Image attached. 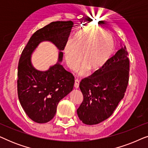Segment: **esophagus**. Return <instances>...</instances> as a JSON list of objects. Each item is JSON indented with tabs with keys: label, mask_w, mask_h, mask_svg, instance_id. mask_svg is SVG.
Wrapping results in <instances>:
<instances>
[{
	"label": "esophagus",
	"mask_w": 148,
	"mask_h": 148,
	"mask_svg": "<svg viewBox=\"0 0 148 148\" xmlns=\"http://www.w3.org/2000/svg\"><path fill=\"white\" fill-rule=\"evenodd\" d=\"M79 81L78 79L75 80V83H74L75 88H79Z\"/></svg>",
	"instance_id": "1"
}]
</instances>
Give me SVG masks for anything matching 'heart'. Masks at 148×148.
I'll list each match as a JSON object with an SVG mask.
<instances>
[{
	"label": "heart",
	"instance_id": "obj_1",
	"mask_svg": "<svg viewBox=\"0 0 148 148\" xmlns=\"http://www.w3.org/2000/svg\"><path fill=\"white\" fill-rule=\"evenodd\" d=\"M114 50V42L106 31L86 28L76 33L73 40L66 42L64 48L66 64L70 69H75L82 56L83 63L78 69L79 74L85 75L88 68L97 71L106 65Z\"/></svg>",
	"mask_w": 148,
	"mask_h": 148
}]
</instances>
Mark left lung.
<instances>
[{
    "instance_id": "obj_1",
    "label": "left lung",
    "mask_w": 148,
    "mask_h": 148,
    "mask_svg": "<svg viewBox=\"0 0 148 148\" xmlns=\"http://www.w3.org/2000/svg\"><path fill=\"white\" fill-rule=\"evenodd\" d=\"M127 56L126 46L121 45L104 68L80 82L84 100L77 113L84 124L96 125L109 118L123 98L129 77Z\"/></svg>"
}]
</instances>
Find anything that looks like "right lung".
<instances>
[{"mask_svg": "<svg viewBox=\"0 0 148 148\" xmlns=\"http://www.w3.org/2000/svg\"><path fill=\"white\" fill-rule=\"evenodd\" d=\"M73 25L71 21L52 22L32 36L21 53L18 64V98L26 114L36 123H45L52 120L59 101L73 88V75L60 63L63 57L62 51ZM44 41L52 42L60 52L58 62L42 72L32 65L31 54Z\"/></svg>", "mask_w": 148, "mask_h": 148, "instance_id": "add662e5", "label": "right lung"}]
</instances>
